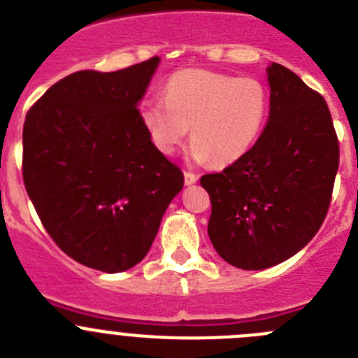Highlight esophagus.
<instances>
[{
    "mask_svg": "<svg viewBox=\"0 0 358 358\" xmlns=\"http://www.w3.org/2000/svg\"><path fill=\"white\" fill-rule=\"evenodd\" d=\"M183 176H185V185H194V183L198 182V175H194V173L185 171Z\"/></svg>",
    "mask_w": 358,
    "mask_h": 358,
    "instance_id": "obj_1",
    "label": "esophagus"
}]
</instances>
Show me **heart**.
I'll use <instances>...</instances> for the list:
<instances>
[{
    "label": "heart",
    "mask_w": 358,
    "mask_h": 358,
    "mask_svg": "<svg viewBox=\"0 0 358 358\" xmlns=\"http://www.w3.org/2000/svg\"><path fill=\"white\" fill-rule=\"evenodd\" d=\"M270 113V93L255 78L187 69L173 73L166 99L150 96L139 109L152 145L173 155L190 127L194 162L217 168L242 159L262 136Z\"/></svg>",
    "instance_id": "heart-1"
}]
</instances>
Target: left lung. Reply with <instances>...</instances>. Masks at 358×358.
Instances as JSON below:
<instances>
[{
    "label": "left lung",
    "instance_id": "left-lung-1",
    "mask_svg": "<svg viewBox=\"0 0 358 358\" xmlns=\"http://www.w3.org/2000/svg\"><path fill=\"white\" fill-rule=\"evenodd\" d=\"M270 115L255 146L220 173L201 176L212 201L208 236L243 270L295 256L318 233L339 168L325 99L286 66L266 69Z\"/></svg>",
    "mask_w": 358,
    "mask_h": 358
}]
</instances>
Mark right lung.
Wrapping results in <instances>:
<instances>
[{
  "label": "right lung",
  "mask_w": 358,
  "mask_h": 358,
  "mask_svg": "<svg viewBox=\"0 0 358 358\" xmlns=\"http://www.w3.org/2000/svg\"><path fill=\"white\" fill-rule=\"evenodd\" d=\"M159 63L70 73L26 115L29 199L59 249L100 272L138 265L183 189V173L152 145L138 111Z\"/></svg>",
  "instance_id": "1"
}]
</instances>
